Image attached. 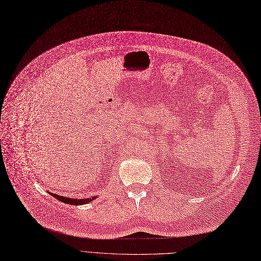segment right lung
Segmentation results:
<instances>
[{
  "label": "right lung",
  "instance_id": "1",
  "mask_svg": "<svg viewBox=\"0 0 261 261\" xmlns=\"http://www.w3.org/2000/svg\"><path fill=\"white\" fill-rule=\"evenodd\" d=\"M53 197L57 198L58 200H61V202L63 203H66V204H69V205H84V204H88L90 202H92V200L95 198V197H92V198H80V199H77V198H69V197H65V196H61V195H57V194H54V193H50Z\"/></svg>",
  "mask_w": 261,
  "mask_h": 261
}]
</instances>
